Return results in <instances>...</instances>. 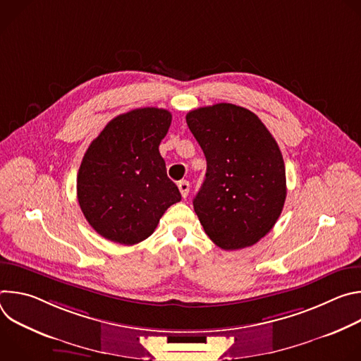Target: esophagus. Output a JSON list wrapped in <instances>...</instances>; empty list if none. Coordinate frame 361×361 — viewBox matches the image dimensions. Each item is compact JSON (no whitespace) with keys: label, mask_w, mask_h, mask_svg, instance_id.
I'll return each instance as SVG.
<instances>
[{"label":"esophagus","mask_w":361,"mask_h":361,"mask_svg":"<svg viewBox=\"0 0 361 361\" xmlns=\"http://www.w3.org/2000/svg\"><path fill=\"white\" fill-rule=\"evenodd\" d=\"M178 190L181 192V197L185 198L188 195V191H190V183L187 180H183L178 183Z\"/></svg>","instance_id":"1"}]
</instances>
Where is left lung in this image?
I'll use <instances>...</instances> for the list:
<instances>
[{"mask_svg": "<svg viewBox=\"0 0 361 361\" xmlns=\"http://www.w3.org/2000/svg\"><path fill=\"white\" fill-rule=\"evenodd\" d=\"M185 120L207 160L192 201L205 234L223 250L255 244L274 227L287 195L279 144L254 113L228 102Z\"/></svg>", "mask_w": 361, "mask_h": 361, "instance_id": "8db88e82", "label": "left lung"}]
</instances>
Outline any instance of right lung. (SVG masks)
Wrapping results in <instances>:
<instances>
[{
    "instance_id": "1",
    "label": "right lung",
    "mask_w": 361,
    "mask_h": 361,
    "mask_svg": "<svg viewBox=\"0 0 361 361\" xmlns=\"http://www.w3.org/2000/svg\"><path fill=\"white\" fill-rule=\"evenodd\" d=\"M170 126L171 113L164 109H135L113 118L90 144L77 176V197L99 235L137 244L181 200L159 149Z\"/></svg>"
}]
</instances>
